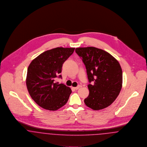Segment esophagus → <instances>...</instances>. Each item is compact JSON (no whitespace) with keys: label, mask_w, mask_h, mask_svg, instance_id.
Listing matches in <instances>:
<instances>
[{"label":"esophagus","mask_w":147,"mask_h":147,"mask_svg":"<svg viewBox=\"0 0 147 147\" xmlns=\"http://www.w3.org/2000/svg\"><path fill=\"white\" fill-rule=\"evenodd\" d=\"M80 87H81V86H80V85H78V86H77V87H73V88L75 89V90H77L78 89H79Z\"/></svg>","instance_id":"esophagus-1"}]
</instances>
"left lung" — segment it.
Here are the masks:
<instances>
[{
  "instance_id": "left-lung-1",
  "label": "left lung",
  "mask_w": 147,
  "mask_h": 147,
  "mask_svg": "<svg viewBox=\"0 0 147 147\" xmlns=\"http://www.w3.org/2000/svg\"><path fill=\"white\" fill-rule=\"evenodd\" d=\"M87 70L89 95L86 105L93 110L110 106L119 95L122 87V70L116 59L103 50L94 47L75 49Z\"/></svg>"
}]
</instances>
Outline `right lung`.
Here are the masks:
<instances>
[{"instance_id":"1","label":"right lung","mask_w":147,"mask_h":147,"mask_svg":"<svg viewBox=\"0 0 147 147\" xmlns=\"http://www.w3.org/2000/svg\"><path fill=\"white\" fill-rule=\"evenodd\" d=\"M75 47H56L42 53L30 63L26 84L32 99L41 107L56 111L67 102L72 91L55 80L61 72L62 65L73 54Z\"/></svg>"}]
</instances>
